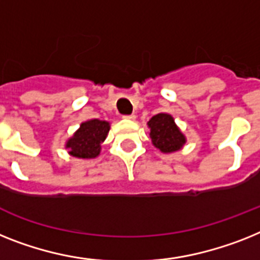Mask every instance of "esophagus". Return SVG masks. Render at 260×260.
<instances>
[{
  "mask_svg": "<svg viewBox=\"0 0 260 260\" xmlns=\"http://www.w3.org/2000/svg\"><path fill=\"white\" fill-rule=\"evenodd\" d=\"M125 119H130V121H134L135 119V115L134 114H128V115H123Z\"/></svg>",
  "mask_w": 260,
  "mask_h": 260,
  "instance_id": "esophagus-1",
  "label": "esophagus"
}]
</instances>
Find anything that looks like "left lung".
Returning <instances> with one entry per match:
<instances>
[{"mask_svg":"<svg viewBox=\"0 0 260 260\" xmlns=\"http://www.w3.org/2000/svg\"><path fill=\"white\" fill-rule=\"evenodd\" d=\"M147 125L150 127L151 142L156 149H159L164 153L177 151L186 142L184 135L174 123L171 115L164 114V113L154 115Z\"/></svg>","mask_w":260,"mask_h":260,"instance_id":"1","label":"left lung"}]
</instances>
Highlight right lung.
Segmentation results:
<instances>
[{
    "label": "right lung",
    "instance_id": "add662e5",
    "mask_svg": "<svg viewBox=\"0 0 260 260\" xmlns=\"http://www.w3.org/2000/svg\"><path fill=\"white\" fill-rule=\"evenodd\" d=\"M110 130L109 122L100 119H90L83 122L81 127L69 139L66 147L69 153L78 158H95L101 151V143L106 138Z\"/></svg>",
    "mask_w": 260,
    "mask_h": 260
}]
</instances>
